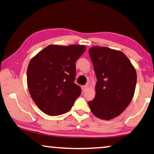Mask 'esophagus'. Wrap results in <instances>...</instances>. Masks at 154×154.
<instances>
[{"instance_id":"esophagus-1","label":"esophagus","mask_w":154,"mask_h":154,"mask_svg":"<svg viewBox=\"0 0 154 154\" xmlns=\"http://www.w3.org/2000/svg\"><path fill=\"white\" fill-rule=\"evenodd\" d=\"M88 84L85 85V86H83V90H84V91H87V90H88Z\"/></svg>"}]
</instances>
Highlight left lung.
<instances>
[{"label": "left lung", "instance_id": "left-lung-1", "mask_svg": "<svg viewBox=\"0 0 154 154\" xmlns=\"http://www.w3.org/2000/svg\"><path fill=\"white\" fill-rule=\"evenodd\" d=\"M88 52L97 79L95 97L88 106L97 118L110 120L120 116L131 102L137 82L136 71L120 50L93 46Z\"/></svg>", "mask_w": 154, "mask_h": 154}]
</instances>
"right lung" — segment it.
<instances>
[{
	"label": "right lung",
	"instance_id": "obj_1",
	"mask_svg": "<svg viewBox=\"0 0 154 154\" xmlns=\"http://www.w3.org/2000/svg\"><path fill=\"white\" fill-rule=\"evenodd\" d=\"M86 50L83 45H50L29 61V92L36 106L50 116L70 111L82 89L75 84V62Z\"/></svg>",
	"mask_w": 154,
	"mask_h": 154
}]
</instances>
